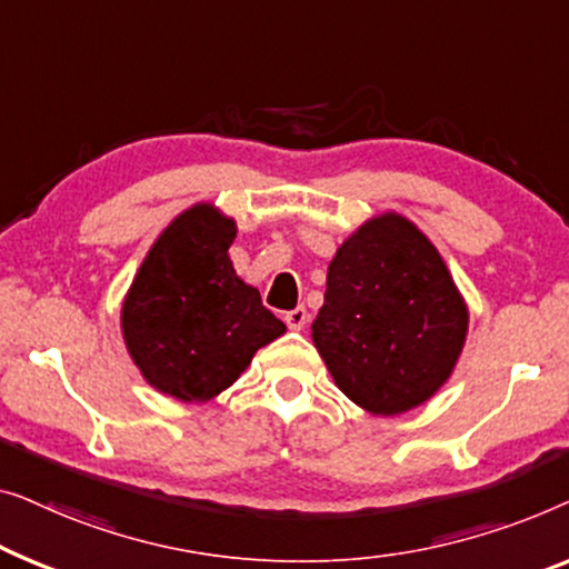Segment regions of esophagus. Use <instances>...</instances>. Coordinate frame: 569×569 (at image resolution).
I'll use <instances>...</instances> for the list:
<instances>
[{"instance_id": "34e87169", "label": "esophagus", "mask_w": 569, "mask_h": 569, "mask_svg": "<svg viewBox=\"0 0 569 569\" xmlns=\"http://www.w3.org/2000/svg\"><path fill=\"white\" fill-rule=\"evenodd\" d=\"M283 319H286L288 330L299 332V330H303V327H307V322H309V311L303 309V307H296V309H291V311H286Z\"/></svg>"}]
</instances>
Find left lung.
<instances>
[{"label":"left lung","instance_id":"1","mask_svg":"<svg viewBox=\"0 0 569 569\" xmlns=\"http://www.w3.org/2000/svg\"><path fill=\"white\" fill-rule=\"evenodd\" d=\"M469 307L441 252L397 211L366 219L327 268L311 340L350 402L395 418L451 379Z\"/></svg>","mask_w":569,"mask_h":569}]
</instances>
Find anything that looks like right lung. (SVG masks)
I'll return each mask as SVG.
<instances>
[{"label": "right lung", "instance_id": "obj_1", "mask_svg": "<svg viewBox=\"0 0 569 569\" xmlns=\"http://www.w3.org/2000/svg\"><path fill=\"white\" fill-rule=\"evenodd\" d=\"M234 237L237 221L219 206H190L154 239L126 291L128 356L151 389L180 402L219 397L286 332L258 288L237 276Z\"/></svg>", "mask_w": 569, "mask_h": 569}]
</instances>
